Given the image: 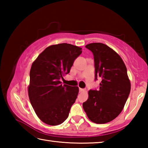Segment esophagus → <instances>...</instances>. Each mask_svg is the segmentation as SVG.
Segmentation results:
<instances>
[{
  "label": "esophagus",
  "mask_w": 148,
  "mask_h": 148,
  "mask_svg": "<svg viewBox=\"0 0 148 148\" xmlns=\"http://www.w3.org/2000/svg\"><path fill=\"white\" fill-rule=\"evenodd\" d=\"M79 91L80 92H84V91H86V89H82V88H79Z\"/></svg>",
  "instance_id": "1"
}]
</instances>
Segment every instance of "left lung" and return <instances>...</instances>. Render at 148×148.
Listing matches in <instances>:
<instances>
[{"label": "left lung", "instance_id": "left-lung-1", "mask_svg": "<svg viewBox=\"0 0 148 148\" xmlns=\"http://www.w3.org/2000/svg\"><path fill=\"white\" fill-rule=\"evenodd\" d=\"M94 56L95 80L101 77L99 90H89L83 108L88 118L106 123L119 116L131 91V82L123 61L114 50L102 43L86 46Z\"/></svg>", "mask_w": 148, "mask_h": 148}]
</instances>
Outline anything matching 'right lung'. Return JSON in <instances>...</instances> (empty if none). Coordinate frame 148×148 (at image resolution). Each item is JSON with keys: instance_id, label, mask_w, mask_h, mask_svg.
<instances>
[{"instance_id": "right-lung-1", "label": "right lung", "mask_w": 148, "mask_h": 148, "mask_svg": "<svg viewBox=\"0 0 148 148\" xmlns=\"http://www.w3.org/2000/svg\"><path fill=\"white\" fill-rule=\"evenodd\" d=\"M82 48L62 43L45 49L32 64L28 93L30 102L41 121L58 125L69 116L78 95V87L62 85L60 79L70 72Z\"/></svg>"}]
</instances>
